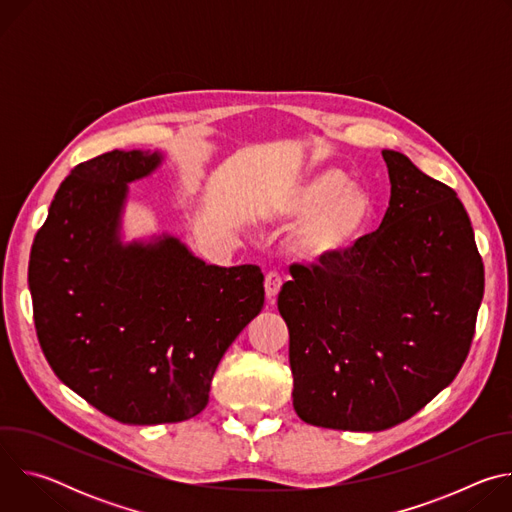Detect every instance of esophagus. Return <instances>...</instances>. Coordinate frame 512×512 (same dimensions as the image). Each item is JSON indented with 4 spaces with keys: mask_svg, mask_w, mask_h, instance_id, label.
I'll list each match as a JSON object with an SVG mask.
<instances>
[{
    "mask_svg": "<svg viewBox=\"0 0 512 512\" xmlns=\"http://www.w3.org/2000/svg\"><path fill=\"white\" fill-rule=\"evenodd\" d=\"M281 283H283V281H281V275H279V273L271 271V273L265 275V296H267L269 304L275 302V298H277V294H279V289H281Z\"/></svg>",
    "mask_w": 512,
    "mask_h": 512,
    "instance_id": "34e87169",
    "label": "esophagus"
}]
</instances>
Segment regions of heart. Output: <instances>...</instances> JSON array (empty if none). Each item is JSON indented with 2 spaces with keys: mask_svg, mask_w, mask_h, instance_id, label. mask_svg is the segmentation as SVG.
<instances>
[{
  "mask_svg": "<svg viewBox=\"0 0 512 512\" xmlns=\"http://www.w3.org/2000/svg\"><path fill=\"white\" fill-rule=\"evenodd\" d=\"M279 218L306 221L289 239V251L310 265H330L350 257L367 239L375 202L371 194L350 184L336 168L316 170L291 188L273 208Z\"/></svg>",
  "mask_w": 512,
  "mask_h": 512,
  "instance_id": "heart-1",
  "label": "heart"
}]
</instances>
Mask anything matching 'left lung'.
Masks as SVG:
<instances>
[{
  "label": "left lung",
  "instance_id": "obj_1",
  "mask_svg": "<svg viewBox=\"0 0 512 512\" xmlns=\"http://www.w3.org/2000/svg\"><path fill=\"white\" fill-rule=\"evenodd\" d=\"M391 200L346 259L291 265L277 308L302 421L383 431L444 391L468 356L484 265L456 192L383 150Z\"/></svg>",
  "mask_w": 512,
  "mask_h": 512
}]
</instances>
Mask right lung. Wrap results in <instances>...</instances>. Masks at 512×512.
<instances>
[{
	"label": "right lung",
	"mask_w": 512,
	"mask_h": 512,
	"mask_svg": "<svg viewBox=\"0 0 512 512\" xmlns=\"http://www.w3.org/2000/svg\"><path fill=\"white\" fill-rule=\"evenodd\" d=\"M162 162L160 152L113 150L79 164L28 265L36 334L54 375L129 425L198 415L218 362L265 300L257 265H208L172 235L121 241L127 184Z\"/></svg>",
	"instance_id": "1"
}]
</instances>
